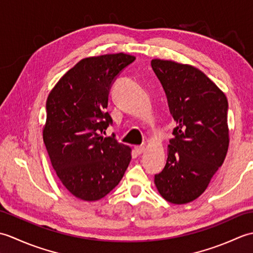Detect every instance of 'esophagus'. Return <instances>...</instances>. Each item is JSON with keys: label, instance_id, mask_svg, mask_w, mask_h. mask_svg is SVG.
<instances>
[{"label": "esophagus", "instance_id": "obj_1", "mask_svg": "<svg viewBox=\"0 0 253 253\" xmlns=\"http://www.w3.org/2000/svg\"><path fill=\"white\" fill-rule=\"evenodd\" d=\"M144 150H146V148H144L143 146H138V147H135V151L138 155H140L144 152Z\"/></svg>", "mask_w": 253, "mask_h": 253}]
</instances>
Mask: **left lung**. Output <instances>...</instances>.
<instances>
[{"label": "left lung", "mask_w": 253, "mask_h": 253, "mask_svg": "<svg viewBox=\"0 0 253 253\" xmlns=\"http://www.w3.org/2000/svg\"><path fill=\"white\" fill-rule=\"evenodd\" d=\"M151 66L177 124L166 164L154 182L166 201L188 203L202 195L226 157L228 102L196 67L162 60H152Z\"/></svg>", "instance_id": "left-lung-1"}]
</instances>
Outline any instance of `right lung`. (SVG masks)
<instances>
[{
  "mask_svg": "<svg viewBox=\"0 0 253 253\" xmlns=\"http://www.w3.org/2000/svg\"><path fill=\"white\" fill-rule=\"evenodd\" d=\"M136 60L118 53L89 57L64 75L46 100L43 141L53 169L69 192L95 201L118 185L131 160L130 148L113 133L109 94L116 78Z\"/></svg>",
  "mask_w": 253,
  "mask_h": 253,
  "instance_id": "obj_1",
  "label": "right lung"
}]
</instances>
